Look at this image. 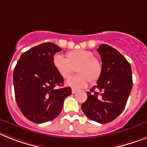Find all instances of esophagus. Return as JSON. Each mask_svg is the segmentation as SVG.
Returning a JSON list of instances; mask_svg holds the SVG:
<instances>
[{
  "instance_id": "esophagus-1",
  "label": "esophagus",
  "mask_w": 147,
  "mask_h": 147,
  "mask_svg": "<svg viewBox=\"0 0 147 147\" xmlns=\"http://www.w3.org/2000/svg\"><path fill=\"white\" fill-rule=\"evenodd\" d=\"M78 91V89L75 88H72V94H76Z\"/></svg>"
}]
</instances>
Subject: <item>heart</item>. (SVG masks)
Segmentation results:
<instances>
[{
	"instance_id": "heart-1",
	"label": "heart",
	"mask_w": 147,
	"mask_h": 147,
	"mask_svg": "<svg viewBox=\"0 0 147 147\" xmlns=\"http://www.w3.org/2000/svg\"><path fill=\"white\" fill-rule=\"evenodd\" d=\"M66 59L60 55L53 58V66L65 80H68L76 70L77 76L70 80L67 85L74 87H85L88 81L94 83L98 80L102 74V65L93 53L86 50H75L66 53Z\"/></svg>"
}]
</instances>
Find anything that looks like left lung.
I'll return each mask as SVG.
<instances>
[{"instance_id":"left-lung-1","label":"left lung","mask_w":147,"mask_h":147,"mask_svg":"<svg viewBox=\"0 0 147 147\" xmlns=\"http://www.w3.org/2000/svg\"><path fill=\"white\" fill-rule=\"evenodd\" d=\"M97 51L102 59V74L96 86L87 92V100L81 108L91 120L107 123L123 111L132 88V74L129 62L116 49L101 45Z\"/></svg>"}]
</instances>
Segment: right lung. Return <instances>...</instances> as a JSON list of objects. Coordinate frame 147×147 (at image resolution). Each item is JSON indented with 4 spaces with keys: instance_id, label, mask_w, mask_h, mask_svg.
<instances>
[{
    "instance_id": "obj_1",
    "label": "right lung",
    "mask_w": 147,
    "mask_h": 147,
    "mask_svg": "<svg viewBox=\"0 0 147 147\" xmlns=\"http://www.w3.org/2000/svg\"><path fill=\"white\" fill-rule=\"evenodd\" d=\"M61 51L51 42L23 53L13 72L16 102L28 120L36 123L51 121L61 111L70 87L59 88L64 79L53 66L55 53Z\"/></svg>"
}]
</instances>
